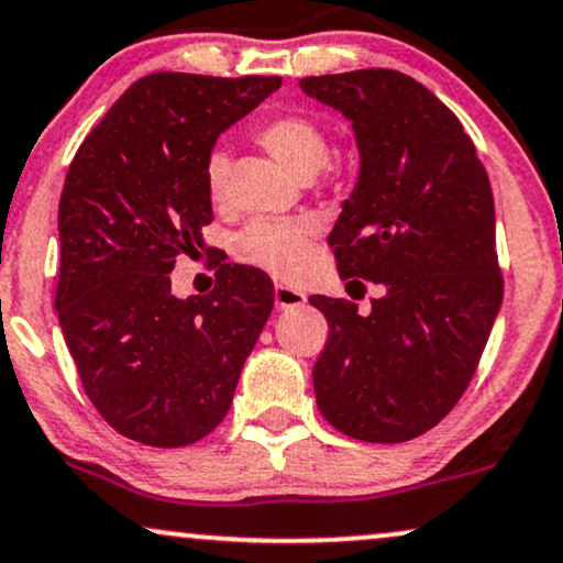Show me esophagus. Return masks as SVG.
<instances>
[{"label": "esophagus", "instance_id": "34e87169", "mask_svg": "<svg viewBox=\"0 0 563 563\" xmlns=\"http://www.w3.org/2000/svg\"><path fill=\"white\" fill-rule=\"evenodd\" d=\"M274 305L276 310H292L305 305V295L297 292L292 287H284V284H276L274 287Z\"/></svg>", "mask_w": 563, "mask_h": 563}]
</instances>
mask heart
<instances>
[{"label": "heart", "mask_w": 563, "mask_h": 563, "mask_svg": "<svg viewBox=\"0 0 563 563\" xmlns=\"http://www.w3.org/2000/svg\"><path fill=\"white\" fill-rule=\"evenodd\" d=\"M258 143L295 177L310 179L329 164V137L310 117L282 114L258 130ZM229 158L213 151L206 164V185L211 200L224 198ZM318 232L313 217L255 219L234 238V253L247 266L263 268L282 279H295L308 263L310 238Z\"/></svg>", "instance_id": "b5f03b06"}]
</instances>
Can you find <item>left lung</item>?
<instances>
[{"label": "left lung", "mask_w": 563, "mask_h": 563, "mask_svg": "<svg viewBox=\"0 0 563 563\" xmlns=\"http://www.w3.org/2000/svg\"><path fill=\"white\" fill-rule=\"evenodd\" d=\"M300 88L357 143V183L329 234L339 276L350 295L384 289L367 316L310 297L329 321L318 409L352 439L409 441L460 401L501 310L494 192L462 122L418 80L357 69Z\"/></svg>", "instance_id": "8db88e82"}]
</instances>
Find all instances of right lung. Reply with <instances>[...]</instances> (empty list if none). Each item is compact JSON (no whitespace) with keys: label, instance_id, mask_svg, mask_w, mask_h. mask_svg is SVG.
I'll use <instances>...</instances> for the list:
<instances>
[{"label":"right lung","instance_id":"obj_1","mask_svg":"<svg viewBox=\"0 0 563 563\" xmlns=\"http://www.w3.org/2000/svg\"><path fill=\"white\" fill-rule=\"evenodd\" d=\"M279 86L276 75H148L69 164L54 308L82 388L128 439L172 449L211 433L268 321L274 284L258 268L217 261V287L185 300L169 274L203 247L219 135Z\"/></svg>","mask_w":563,"mask_h":563}]
</instances>
